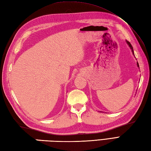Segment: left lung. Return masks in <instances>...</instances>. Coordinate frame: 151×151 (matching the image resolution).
Masks as SVG:
<instances>
[{
  "mask_svg": "<svg viewBox=\"0 0 151 151\" xmlns=\"http://www.w3.org/2000/svg\"><path fill=\"white\" fill-rule=\"evenodd\" d=\"M127 43H128V45H129V46L130 47V48L131 49V50H132V52L133 54H134V50H133V47H132V45H131V43L129 42V41H128L127 40ZM137 67H139V63H137Z\"/></svg>",
  "mask_w": 151,
  "mask_h": 151,
  "instance_id": "1",
  "label": "left lung"
}]
</instances>
